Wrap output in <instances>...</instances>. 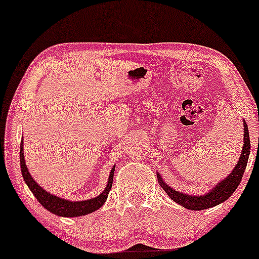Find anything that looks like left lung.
<instances>
[{"mask_svg":"<svg viewBox=\"0 0 259 259\" xmlns=\"http://www.w3.org/2000/svg\"><path fill=\"white\" fill-rule=\"evenodd\" d=\"M243 148L242 153H241V156L239 159V162L236 164L232 172L226 177L225 180H223L222 182H219L210 192L207 194H203V196H187V194L180 193L177 191L172 190L171 187H168L166 184H164L161 180V177L159 174L158 180L159 184L162 188H164L165 192L167 193V196L170 197L171 199L175 200L176 203H179L182 207L187 209H192V210H203V209H208L211 207H215V205L220 204V203L225 202L229 197L231 196L232 193L236 191V188L239 187L241 180H242L243 172H245L247 161H248L249 152H251V143H249V135H248V127H247L246 122L243 121Z\"/></svg>","mask_w":259,"mask_h":259,"instance_id":"8db88e82","label":"left lung"}]
</instances>
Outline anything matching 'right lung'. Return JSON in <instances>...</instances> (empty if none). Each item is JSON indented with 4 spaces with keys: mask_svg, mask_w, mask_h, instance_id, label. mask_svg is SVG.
<instances>
[{
    "mask_svg": "<svg viewBox=\"0 0 259 259\" xmlns=\"http://www.w3.org/2000/svg\"><path fill=\"white\" fill-rule=\"evenodd\" d=\"M20 170H22L23 179H24L25 184L28 185L29 190L31 191V193L36 197V199L39 200L40 204L44 208L48 209L49 211H51L52 214H56L59 217H80L85 215V214L93 213L97 209H99L104 203L106 202L107 196H109L110 190L112 187V180H114V172H115V166L112 167L111 172H110L109 181H107L106 188L104 190V192L100 196L95 197V198L88 199V200H80V202H71V200L62 199L60 197L52 196L51 193H48L45 190H42L39 185L31 177L30 172L28 171L27 166H25V160H24V153H23V141L20 143Z\"/></svg>",
    "mask_w": 259,
    "mask_h": 259,
    "instance_id": "right-lung-1",
    "label": "right lung"
}]
</instances>
